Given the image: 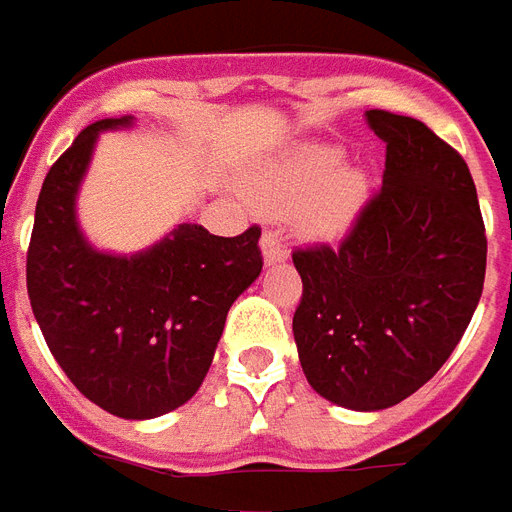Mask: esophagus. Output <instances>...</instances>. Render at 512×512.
Returning a JSON list of instances; mask_svg holds the SVG:
<instances>
[{
    "label": "esophagus",
    "mask_w": 512,
    "mask_h": 512,
    "mask_svg": "<svg viewBox=\"0 0 512 512\" xmlns=\"http://www.w3.org/2000/svg\"><path fill=\"white\" fill-rule=\"evenodd\" d=\"M262 253H264V264H281L286 262V256H289L284 239L278 237L275 231H264Z\"/></svg>",
    "instance_id": "esophagus-1"
}]
</instances>
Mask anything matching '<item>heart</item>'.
Returning a JSON list of instances; mask_svg holds the SVG:
<instances>
[{
    "mask_svg": "<svg viewBox=\"0 0 512 512\" xmlns=\"http://www.w3.org/2000/svg\"><path fill=\"white\" fill-rule=\"evenodd\" d=\"M336 146H303L253 184V201L270 212L297 209V226L311 237H333L364 204V179L342 170Z\"/></svg>",
    "mask_w": 512,
    "mask_h": 512,
    "instance_id": "b5f03b06",
    "label": "heart"
}]
</instances>
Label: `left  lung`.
<instances>
[{
	"mask_svg": "<svg viewBox=\"0 0 512 512\" xmlns=\"http://www.w3.org/2000/svg\"><path fill=\"white\" fill-rule=\"evenodd\" d=\"M386 170L339 248L292 253V320L311 389L350 411L397 405L444 366L469 328L488 239L469 165L408 115L369 110Z\"/></svg>",
	"mask_w": 512,
	"mask_h": 512,
	"instance_id": "8db88e82",
	"label": "left lung"
}]
</instances>
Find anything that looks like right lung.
<instances>
[{"label": "right lung", "mask_w": 512, "mask_h": 512, "mask_svg": "<svg viewBox=\"0 0 512 512\" xmlns=\"http://www.w3.org/2000/svg\"><path fill=\"white\" fill-rule=\"evenodd\" d=\"M132 121L90 123L46 173L27 292L43 339L76 389L112 416L154 419L201 389L228 308L262 273V228L215 237L181 223L132 256L93 248L76 223V192L99 134Z\"/></svg>", "instance_id": "add662e5"}]
</instances>
